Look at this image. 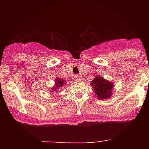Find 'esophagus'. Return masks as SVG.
I'll use <instances>...</instances> for the list:
<instances>
[{
  "label": "esophagus",
  "instance_id": "34e87169",
  "mask_svg": "<svg viewBox=\"0 0 149 149\" xmlns=\"http://www.w3.org/2000/svg\"><path fill=\"white\" fill-rule=\"evenodd\" d=\"M75 79L77 80V81H80V80H81V76L79 75V74H76Z\"/></svg>",
  "mask_w": 149,
  "mask_h": 149
}]
</instances>
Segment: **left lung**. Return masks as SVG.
Returning a JSON list of instances; mask_svg holds the SVG:
<instances>
[{
    "label": "left lung",
    "instance_id": "8db88e82",
    "mask_svg": "<svg viewBox=\"0 0 149 149\" xmlns=\"http://www.w3.org/2000/svg\"><path fill=\"white\" fill-rule=\"evenodd\" d=\"M90 84L91 86L93 87V92L96 97L100 100L108 99L113 95L114 84L104 78L102 76L96 75Z\"/></svg>",
    "mask_w": 149,
    "mask_h": 149
}]
</instances>
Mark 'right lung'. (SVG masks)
<instances>
[{
    "mask_svg": "<svg viewBox=\"0 0 149 149\" xmlns=\"http://www.w3.org/2000/svg\"><path fill=\"white\" fill-rule=\"evenodd\" d=\"M55 80H56V81H55L54 86H52L51 89H50L51 93H57V92L60 91V89L66 84L65 80H64V79H61L60 77H57V78H56Z\"/></svg>",
    "mask_w": 149,
    "mask_h": 149,
    "instance_id": "1",
    "label": "right lung"
}]
</instances>
